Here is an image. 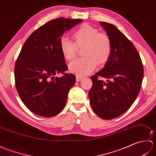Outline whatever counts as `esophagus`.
<instances>
[{
    "mask_svg": "<svg viewBox=\"0 0 156 156\" xmlns=\"http://www.w3.org/2000/svg\"><path fill=\"white\" fill-rule=\"evenodd\" d=\"M82 79H83V77H82L80 76H78V75H76V82H80L81 81Z\"/></svg>",
    "mask_w": 156,
    "mask_h": 156,
    "instance_id": "esophagus-1",
    "label": "esophagus"
}]
</instances>
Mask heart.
Wrapping results in <instances>:
<instances>
[{
    "instance_id": "b5f03b06",
    "label": "heart",
    "mask_w": 156,
    "mask_h": 156,
    "mask_svg": "<svg viewBox=\"0 0 156 156\" xmlns=\"http://www.w3.org/2000/svg\"><path fill=\"white\" fill-rule=\"evenodd\" d=\"M74 42L66 37L59 41L62 54L66 60H72L76 56L78 48H84V58L73 61L69 65V70L78 76H85L94 71L97 64H105L112 51V44L107 35L99 33L97 28L88 24L82 25L72 35Z\"/></svg>"
}]
</instances>
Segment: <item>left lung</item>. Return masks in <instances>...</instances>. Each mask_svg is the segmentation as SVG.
I'll list each match as a JSON object with an SVG mask.
<instances>
[{"mask_svg": "<svg viewBox=\"0 0 156 156\" xmlns=\"http://www.w3.org/2000/svg\"><path fill=\"white\" fill-rule=\"evenodd\" d=\"M100 24L111 39L112 51L105 67L91 76L88 97L95 113L110 120L133 105L141 87L144 67L136 48L123 34L110 23ZM99 76L107 79V82L98 80Z\"/></svg>", "mask_w": 156, "mask_h": 156, "instance_id": "1", "label": "left lung"}]
</instances>
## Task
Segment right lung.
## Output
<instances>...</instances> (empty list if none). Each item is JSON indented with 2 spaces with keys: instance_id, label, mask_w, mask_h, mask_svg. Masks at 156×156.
I'll list each match as a JSON object with an SVG mask.
<instances>
[{
  "instance_id": "1",
  "label": "right lung",
  "mask_w": 156,
  "mask_h": 156,
  "mask_svg": "<svg viewBox=\"0 0 156 156\" xmlns=\"http://www.w3.org/2000/svg\"><path fill=\"white\" fill-rule=\"evenodd\" d=\"M82 21L51 20L33 33L23 46L15 63V86L23 103L35 115L51 117L65 107L76 76H55L68 69L59 41L66 31Z\"/></svg>"
}]
</instances>
